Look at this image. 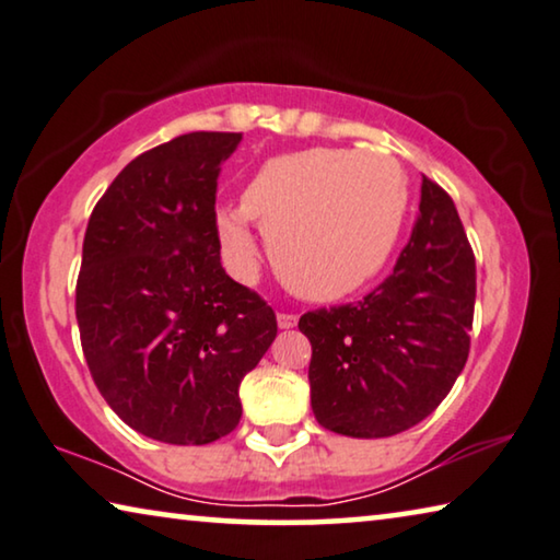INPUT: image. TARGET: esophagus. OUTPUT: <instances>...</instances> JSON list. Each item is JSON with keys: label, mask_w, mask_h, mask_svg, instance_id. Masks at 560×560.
Returning <instances> with one entry per match:
<instances>
[{"label": "esophagus", "mask_w": 560, "mask_h": 560, "mask_svg": "<svg viewBox=\"0 0 560 560\" xmlns=\"http://www.w3.org/2000/svg\"><path fill=\"white\" fill-rule=\"evenodd\" d=\"M295 325H298V315H292V313H278V328L290 330V328H295Z\"/></svg>", "instance_id": "34e87169"}]
</instances>
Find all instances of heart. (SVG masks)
Wrapping results in <instances>:
<instances>
[{
	"label": "heart",
	"mask_w": 560,
	"mask_h": 560,
	"mask_svg": "<svg viewBox=\"0 0 560 560\" xmlns=\"http://www.w3.org/2000/svg\"><path fill=\"white\" fill-rule=\"evenodd\" d=\"M410 183L390 154L315 148L280 154L255 172L243 205L218 210L225 268L250 282L260 222L272 265L300 298L330 303L363 290L390 260Z\"/></svg>",
	"instance_id": "1"
}]
</instances>
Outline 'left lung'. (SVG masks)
<instances>
[{
    "instance_id": "left-lung-1",
    "label": "left lung",
    "mask_w": 560,
    "mask_h": 560,
    "mask_svg": "<svg viewBox=\"0 0 560 560\" xmlns=\"http://www.w3.org/2000/svg\"><path fill=\"white\" fill-rule=\"evenodd\" d=\"M476 257L451 195L420 185V214L393 275L355 305L310 310V402L317 423L388 438L428 418L470 350Z\"/></svg>"
}]
</instances>
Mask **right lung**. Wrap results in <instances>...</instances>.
Instances as JSON below:
<instances>
[{
    "mask_svg": "<svg viewBox=\"0 0 560 560\" xmlns=\"http://www.w3.org/2000/svg\"><path fill=\"white\" fill-rule=\"evenodd\" d=\"M243 132H190L135 158L90 214L77 325L92 381L137 433L205 445L237 428L240 383L278 320L222 270L220 165Z\"/></svg>",
    "mask_w": 560,
    "mask_h": 560,
    "instance_id": "obj_1",
    "label": "right lung"
}]
</instances>
